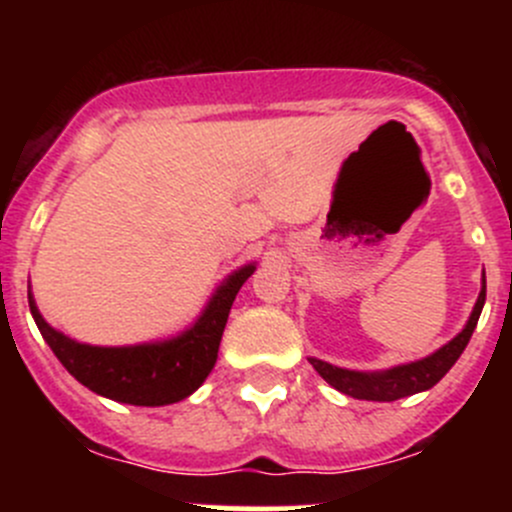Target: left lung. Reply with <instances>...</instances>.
Here are the masks:
<instances>
[{
    "mask_svg": "<svg viewBox=\"0 0 512 512\" xmlns=\"http://www.w3.org/2000/svg\"><path fill=\"white\" fill-rule=\"evenodd\" d=\"M485 304V275H483V289H480V297L473 307L471 319H468L466 329L458 334L456 339L446 344L443 349H438L436 354L426 356V359L414 361V364L394 366V369L384 371V374H361V371H349L339 369V366L327 364L322 359H309V364L319 371L327 384H332L334 389H339L342 394L354 396V399L364 401H396L404 399V396L418 394V391H426L431 386H436L443 376L448 374L453 364L458 361V356L463 354V349L471 342V334L476 329L480 309Z\"/></svg>",
    "mask_w": 512,
    "mask_h": 512,
    "instance_id": "8db88e82",
    "label": "left lung"
}]
</instances>
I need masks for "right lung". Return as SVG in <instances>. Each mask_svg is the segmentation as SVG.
Instances as JSON below:
<instances>
[{
	"label": "right lung",
	"instance_id": "add662e5",
	"mask_svg": "<svg viewBox=\"0 0 512 512\" xmlns=\"http://www.w3.org/2000/svg\"><path fill=\"white\" fill-rule=\"evenodd\" d=\"M255 265L237 270L210 299L203 317L180 334L163 344H143V347H89L64 337L41 319L32 294L34 322L41 337L66 366L76 381L89 386L106 399L123 401L133 406H165L193 394L218 359L220 339H223L227 314H230L235 294L252 275Z\"/></svg>",
	"mask_w": 512,
	"mask_h": 512
}]
</instances>
